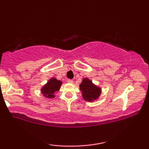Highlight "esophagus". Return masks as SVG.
Segmentation results:
<instances>
[{"label":"esophagus","instance_id":"esophagus-1","mask_svg":"<svg viewBox=\"0 0 149 149\" xmlns=\"http://www.w3.org/2000/svg\"><path fill=\"white\" fill-rule=\"evenodd\" d=\"M68 82L69 83H73V81L72 80V79H68Z\"/></svg>","mask_w":149,"mask_h":149}]
</instances>
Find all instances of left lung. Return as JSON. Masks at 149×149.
Returning <instances> with one entry per match:
<instances>
[{"label": "left lung", "mask_w": 149, "mask_h": 149, "mask_svg": "<svg viewBox=\"0 0 149 149\" xmlns=\"http://www.w3.org/2000/svg\"><path fill=\"white\" fill-rule=\"evenodd\" d=\"M80 89L82 91L83 97L88 102L96 100L101 93V89L93 85L92 82L87 78L83 79L81 83Z\"/></svg>", "instance_id": "8db88e82"}]
</instances>
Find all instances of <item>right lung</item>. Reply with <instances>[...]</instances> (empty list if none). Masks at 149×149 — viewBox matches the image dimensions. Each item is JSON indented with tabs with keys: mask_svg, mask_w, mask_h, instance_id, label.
I'll list each match as a JSON object with an SVG mask.
<instances>
[{
	"mask_svg": "<svg viewBox=\"0 0 149 149\" xmlns=\"http://www.w3.org/2000/svg\"><path fill=\"white\" fill-rule=\"evenodd\" d=\"M61 85H62V82L60 81L57 80L55 78L51 79L42 88V93L45 96L49 97V98L54 97V93L60 89Z\"/></svg>",
	"mask_w": 149,
	"mask_h": 149,
	"instance_id": "right-lung-1",
	"label": "right lung"
}]
</instances>
